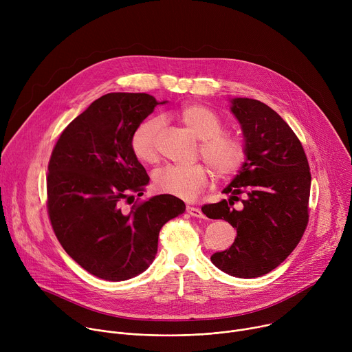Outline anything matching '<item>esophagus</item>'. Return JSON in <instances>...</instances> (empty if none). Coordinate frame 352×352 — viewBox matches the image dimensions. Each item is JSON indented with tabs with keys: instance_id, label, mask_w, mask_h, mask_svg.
<instances>
[{
	"instance_id": "obj_1",
	"label": "esophagus",
	"mask_w": 352,
	"mask_h": 352,
	"mask_svg": "<svg viewBox=\"0 0 352 352\" xmlns=\"http://www.w3.org/2000/svg\"><path fill=\"white\" fill-rule=\"evenodd\" d=\"M186 212L193 216V217H199V219H204L205 214L202 213V210H200L199 208H193V206H186Z\"/></svg>"
}]
</instances>
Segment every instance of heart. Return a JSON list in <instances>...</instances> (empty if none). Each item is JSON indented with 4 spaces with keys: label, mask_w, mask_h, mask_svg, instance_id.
<instances>
[{
    "label": "heart",
    "mask_w": 352,
    "mask_h": 352,
    "mask_svg": "<svg viewBox=\"0 0 352 352\" xmlns=\"http://www.w3.org/2000/svg\"><path fill=\"white\" fill-rule=\"evenodd\" d=\"M174 116L200 139L197 156L204 157L217 179L231 178L242 170L248 160V144L241 136L224 131V121L217 113L204 104L186 103ZM159 131L156 118H147L133 129L131 148L139 162H157ZM209 177L210 171L204 163L168 164L153 174V186L160 193L192 199L206 186Z\"/></svg>",
    "instance_id": "b5f03b06"
}]
</instances>
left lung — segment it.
I'll list each match as a JSON object with an SVG mask.
<instances>
[{"mask_svg":"<svg viewBox=\"0 0 352 352\" xmlns=\"http://www.w3.org/2000/svg\"><path fill=\"white\" fill-rule=\"evenodd\" d=\"M248 160L223 190L231 199L208 204L209 219L228 221L236 230L230 249L212 262L227 274L254 278L283 263L302 238L309 221L311 171L302 143L269 106L254 98H232ZM242 194L243 208L233 202Z\"/></svg>","mask_w":352,"mask_h":352,"instance_id":"left-lung-1","label":"left lung"}]
</instances>
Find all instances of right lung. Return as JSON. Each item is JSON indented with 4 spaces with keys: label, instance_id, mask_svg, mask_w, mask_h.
<instances>
[{
    "label": "right lung",
    "instance_id": "obj_1",
    "mask_svg": "<svg viewBox=\"0 0 352 352\" xmlns=\"http://www.w3.org/2000/svg\"><path fill=\"white\" fill-rule=\"evenodd\" d=\"M157 104L146 93L104 94L69 122L50 157V223L65 252L98 278L122 281L146 270L162 227L185 212L173 195L133 196L150 178L131 136Z\"/></svg>",
    "mask_w": 352,
    "mask_h": 352
}]
</instances>
